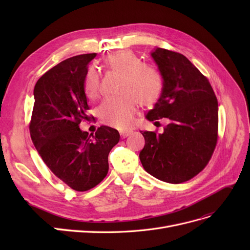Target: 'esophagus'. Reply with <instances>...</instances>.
I'll return each mask as SVG.
<instances>
[{
	"instance_id": "esophagus-1",
	"label": "esophagus",
	"mask_w": 250,
	"mask_h": 250,
	"mask_svg": "<svg viewBox=\"0 0 250 250\" xmlns=\"http://www.w3.org/2000/svg\"><path fill=\"white\" fill-rule=\"evenodd\" d=\"M131 132H132L131 130H122V131H120V135H121V138H122V139H125V138H127L128 135H129Z\"/></svg>"
}]
</instances>
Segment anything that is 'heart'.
Here are the masks:
<instances>
[{
	"label": "heart",
	"instance_id": "obj_1",
	"mask_svg": "<svg viewBox=\"0 0 250 250\" xmlns=\"http://www.w3.org/2000/svg\"><path fill=\"white\" fill-rule=\"evenodd\" d=\"M104 64L111 72L122 75L117 98L106 99L98 108L101 122L124 129L129 127L139 108V101L143 106H151L160 99L163 80L160 72L153 65L142 62L130 51H118L104 60ZM100 77L95 67L87 69L83 89L87 98L95 99L99 94Z\"/></svg>",
	"mask_w": 250,
	"mask_h": 250
}]
</instances>
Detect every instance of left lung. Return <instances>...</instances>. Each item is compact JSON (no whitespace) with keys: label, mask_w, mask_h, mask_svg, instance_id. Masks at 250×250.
<instances>
[{"label":"left lung","mask_w":250,"mask_h":250,"mask_svg":"<svg viewBox=\"0 0 250 250\" xmlns=\"http://www.w3.org/2000/svg\"><path fill=\"white\" fill-rule=\"evenodd\" d=\"M163 77L160 99L146 118L169 120L163 133L141 131L140 160L149 174L169 184L190 180L208 164L218 141V101L208 79L186 56L151 53ZM157 123V122H155Z\"/></svg>","instance_id":"8db88e82"}]
</instances>
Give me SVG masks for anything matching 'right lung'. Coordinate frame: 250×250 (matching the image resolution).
<instances>
[{
  "label": "right lung",
  "instance_id": "1",
  "mask_svg": "<svg viewBox=\"0 0 250 250\" xmlns=\"http://www.w3.org/2000/svg\"><path fill=\"white\" fill-rule=\"evenodd\" d=\"M96 53L67 58L44 73L34 86L30 134L43 163L71 188L85 192L107 175L108 154L120 141L118 130L101 126L95 134L80 130L88 120L83 89L88 62Z\"/></svg>",
  "mask_w": 250,
  "mask_h": 250
}]
</instances>
